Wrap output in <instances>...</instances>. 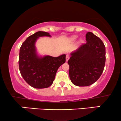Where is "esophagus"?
<instances>
[{"label": "esophagus", "instance_id": "34e87169", "mask_svg": "<svg viewBox=\"0 0 121 121\" xmlns=\"http://www.w3.org/2000/svg\"><path fill=\"white\" fill-rule=\"evenodd\" d=\"M69 59V55H66V56H65V60H66V62H67L68 59Z\"/></svg>", "mask_w": 121, "mask_h": 121}]
</instances>
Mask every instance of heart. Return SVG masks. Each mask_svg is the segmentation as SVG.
Returning a JSON list of instances; mask_svg holds the SVG:
<instances>
[{
  "label": "heart",
  "instance_id": "1",
  "mask_svg": "<svg viewBox=\"0 0 121 121\" xmlns=\"http://www.w3.org/2000/svg\"><path fill=\"white\" fill-rule=\"evenodd\" d=\"M77 36H73L72 37V39L73 40H74V39H76L77 38Z\"/></svg>",
  "mask_w": 121,
  "mask_h": 121
}]
</instances>
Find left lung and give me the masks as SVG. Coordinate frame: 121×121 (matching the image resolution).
Returning <instances> with one entry per match:
<instances>
[{"label": "left lung", "mask_w": 121, "mask_h": 121, "mask_svg": "<svg viewBox=\"0 0 121 121\" xmlns=\"http://www.w3.org/2000/svg\"><path fill=\"white\" fill-rule=\"evenodd\" d=\"M86 44L71 53L68 61L70 80L74 85L87 86L95 82L103 72L105 47L100 38L91 32L86 34Z\"/></svg>", "instance_id": "left-lung-1"}]
</instances>
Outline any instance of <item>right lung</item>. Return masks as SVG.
I'll use <instances>...</instances> for the list:
<instances>
[{"instance_id": "obj_1", "label": "right lung", "mask_w": 121, "mask_h": 121, "mask_svg": "<svg viewBox=\"0 0 121 121\" xmlns=\"http://www.w3.org/2000/svg\"><path fill=\"white\" fill-rule=\"evenodd\" d=\"M51 36L48 32L38 31L26 39L19 49V69L29 85L36 89L52 85L58 68L65 62V54L58 57L38 56L35 43L39 37Z\"/></svg>"}]
</instances>
